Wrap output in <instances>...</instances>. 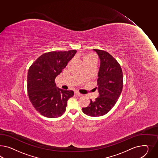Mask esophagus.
<instances>
[{
	"label": "esophagus",
	"mask_w": 158,
	"mask_h": 158,
	"mask_svg": "<svg viewBox=\"0 0 158 158\" xmlns=\"http://www.w3.org/2000/svg\"><path fill=\"white\" fill-rule=\"evenodd\" d=\"M75 94L77 95V96H79V97H81L82 95V94H81V93H79V92H77V91H75Z\"/></svg>",
	"instance_id": "1"
}]
</instances>
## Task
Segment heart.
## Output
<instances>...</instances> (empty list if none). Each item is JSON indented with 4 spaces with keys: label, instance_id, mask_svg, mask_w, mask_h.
Returning a JSON list of instances; mask_svg holds the SVG:
<instances>
[{
    "label": "heart",
    "instance_id": "1",
    "mask_svg": "<svg viewBox=\"0 0 158 158\" xmlns=\"http://www.w3.org/2000/svg\"><path fill=\"white\" fill-rule=\"evenodd\" d=\"M91 61H95V58L94 56L92 54H88L85 55L83 59V62L84 64L87 62Z\"/></svg>",
    "mask_w": 158,
    "mask_h": 158
}]
</instances>
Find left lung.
Masks as SVG:
<instances>
[{"label": "left lung", "mask_w": 158, "mask_h": 158, "mask_svg": "<svg viewBox=\"0 0 158 158\" xmlns=\"http://www.w3.org/2000/svg\"><path fill=\"white\" fill-rule=\"evenodd\" d=\"M100 59L97 79L98 97L90 99L89 105L82 108L83 112L91 117L105 115L117 102L123 87V73L119 63L108 52L93 49Z\"/></svg>", "instance_id": "8db88e82"}]
</instances>
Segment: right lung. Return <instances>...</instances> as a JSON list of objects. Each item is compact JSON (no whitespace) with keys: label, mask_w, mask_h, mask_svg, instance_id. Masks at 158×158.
Segmentation results:
<instances>
[{"label":"right lung","mask_w":158,"mask_h":158,"mask_svg":"<svg viewBox=\"0 0 158 158\" xmlns=\"http://www.w3.org/2000/svg\"><path fill=\"white\" fill-rule=\"evenodd\" d=\"M76 50L53 51L44 53L30 67L27 87L30 101L35 110L48 118L63 114L71 90L57 88L55 79L77 53Z\"/></svg>","instance_id":"right-lung-1"}]
</instances>
